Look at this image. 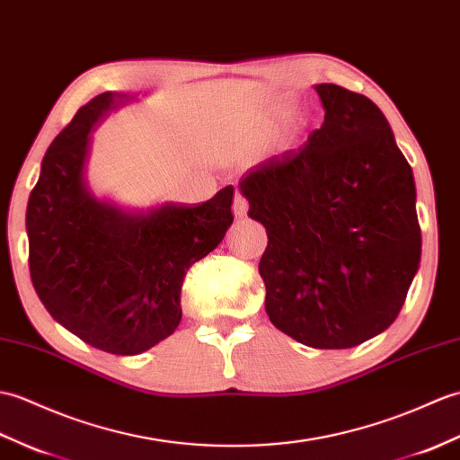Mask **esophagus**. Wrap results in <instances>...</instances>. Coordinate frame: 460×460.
Returning a JSON list of instances; mask_svg holds the SVG:
<instances>
[{"label":"esophagus","instance_id":"esophagus-1","mask_svg":"<svg viewBox=\"0 0 460 460\" xmlns=\"http://www.w3.org/2000/svg\"><path fill=\"white\" fill-rule=\"evenodd\" d=\"M233 211H234V216H237V217H247V213H249V199L244 198V196H241V194L234 196Z\"/></svg>","mask_w":460,"mask_h":460}]
</instances>
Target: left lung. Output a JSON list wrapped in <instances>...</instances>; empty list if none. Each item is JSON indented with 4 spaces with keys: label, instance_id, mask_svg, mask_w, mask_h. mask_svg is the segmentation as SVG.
Returning <instances> with one entry per match:
<instances>
[{
    "label": "left lung",
    "instance_id": "left-lung-1",
    "mask_svg": "<svg viewBox=\"0 0 460 460\" xmlns=\"http://www.w3.org/2000/svg\"><path fill=\"white\" fill-rule=\"evenodd\" d=\"M325 119L297 151L241 180L269 234L259 262L274 327L314 349H349L398 317L421 259L411 166L367 95L317 84Z\"/></svg>",
    "mask_w": 460,
    "mask_h": 460
}]
</instances>
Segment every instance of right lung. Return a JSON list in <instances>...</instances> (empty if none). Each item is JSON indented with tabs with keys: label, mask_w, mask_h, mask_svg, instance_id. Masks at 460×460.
I'll return each instance as SVG.
<instances>
[{
	"label": "right lung",
	"mask_w": 460,
	"mask_h": 460,
	"mask_svg": "<svg viewBox=\"0 0 460 460\" xmlns=\"http://www.w3.org/2000/svg\"><path fill=\"white\" fill-rule=\"evenodd\" d=\"M133 92L95 95L50 143L27 204L29 270L57 322L111 355H138L174 333L188 269L226 237L233 186L199 206L123 211L84 178L90 131Z\"/></svg>",
	"instance_id": "1"
}]
</instances>
